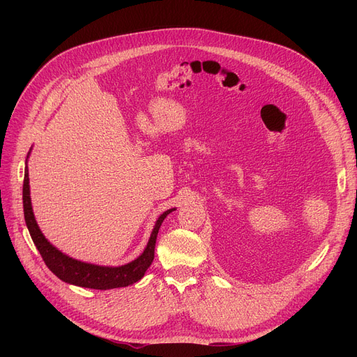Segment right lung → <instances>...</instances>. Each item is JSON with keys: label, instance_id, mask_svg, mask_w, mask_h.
<instances>
[{"label": "right lung", "instance_id": "1", "mask_svg": "<svg viewBox=\"0 0 357 357\" xmlns=\"http://www.w3.org/2000/svg\"><path fill=\"white\" fill-rule=\"evenodd\" d=\"M23 208H24V220L27 224L29 233L33 238L34 246L40 252L46 266L61 280H63V282L82 287V288L101 289V291L133 285L144 276V272L149 269L150 265H152V261L155 259L156 237L162 222L167 214L175 211V208L167 210L158 218L153 231L150 234V238L147 241V246L137 259L130 261L127 265L112 268V266H98L92 264H85V261L72 259L50 245L47 238L40 231L39 226H37L34 214H33L27 166L24 169V182H23Z\"/></svg>", "mask_w": 357, "mask_h": 357}]
</instances>
